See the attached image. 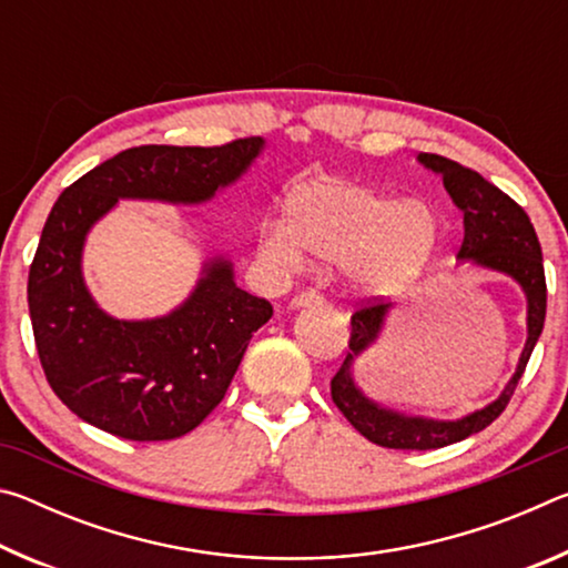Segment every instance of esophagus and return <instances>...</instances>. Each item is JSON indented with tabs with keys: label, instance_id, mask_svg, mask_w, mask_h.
Returning <instances> with one entry per match:
<instances>
[{
	"label": "esophagus",
	"instance_id": "1",
	"mask_svg": "<svg viewBox=\"0 0 568 568\" xmlns=\"http://www.w3.org/2000/svg\"><path fill=\"white\" fill-rule=\"evenodd\" d=\"M318 303H323V295L321 293H315V291H303V293H297L293 301H291V307L293 311H297V307H307V305H318Z\"/></svg>",
	"mask_w": 568,
	"mask_h": 568
}]
</instances>
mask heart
<instances>
[{
    "mask_svg": "<svg viewBox=\"0 0 568 568\" xmlns=\"http://www.w3.org/2000/svg\"><path fill=\"white\" fill-rule=\"evenodd\" d=\"M438 220L420 200H396L351 180H315L291 192L285 220L263 230L261 247L281 265L303 253L345 261L363 295L406 293L428 271L438 250Z\"/></svg>",
    "mask_w": 568,
    "mask_h": 568,
    "instance_id": "heart-1",
    "label": "heart"
}]
</instances>
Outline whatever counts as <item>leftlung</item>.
<instances>
[{"label": "left lung", "mask_w": 568, "mask_h": 568, "mask_svg": "<svg viewBox=\"0 0 568 568\" xmlns=\"http://www.w3.org/2000/svg\"><path fill=\"white\" fill-rule=\"evenodd\" d=\"M418 162L444 178L446 192L460 213H464V243H460L458 250V261L488 267L494 273H504L521 285L526 295L528 335L516 373L494 403L456 420L406 416V413L381 406V403L365 396L353 378L355 361L378 341L383 323H386V315L390 311V303L361 305L351 318V351L345 355L341 371L331 381V396L361 436L376 446L400 450L444 448L491 426L508 406V400H511L518 381H521L526 371V363L531 358L538 335L544 331L546 318V275L541 245H538L536 230L524 213V207L516 205L506 192L480 178L476 170L458 165L454 160L420 152Z\"/></svg>", "instance_id": "left-lung-1"}]
</instances>
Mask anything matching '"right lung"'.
<instances>
[{"mask_svg": "<svg viewBox=\"0 0 568 568\" xmlns=\"http://www.w3.org/2000/svg\"><path fill=\"white\" fill-rule=\"evenodd\" d=\"M263 148V138L220 148H130L72 182L54 203L30 267L27 301L47 381L94 428L128 440L190 434L225 398L273 305L240 291L233 263L213 257L172 313L150 321L112 318L94 303L82 275L92 225L118 200L207 203L245 175Z\"/></svg>", "mask_w": 568, "mask_h": 568, "instance_id": "obj_1", "label": "right lung"}]
</instances>
